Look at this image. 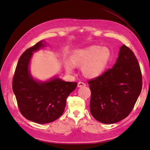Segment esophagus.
Segmentation results:
<instances>
[{"instance_id": "obj_1", "label": "esophagus", "mask_w": 150, "mask_h": 150, "mask_svg": "<svg viewBox=\"0 0 150 150\" xmlns=\"http://www.w3.org/2000/svg\"><path fill=\"white\" fill-rule=\"evenodd\" d=\"M86 84L85 83L83 82H79L78 83V85H77V87H85Z\"/></svg>"}]
</instances>
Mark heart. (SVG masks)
<instances>
[{"label":"heart","instance_id":"obj_1","mask_svg":"<svg viewBox=\"0 0 150 150\" xmlns=\"http://www.w3.org/2000/svg\"><path fill=\"white\" fill-rule=\"evenodd\" d=\"M110 59V52L107 47L98 45L75 50L70 55V61L65 60L64 66L67 72L71 73L74 67H82L81 70L85 77L95 78L105 71Z\"/></svg>","mask_w":150,"mask_h":150}]
</instances>
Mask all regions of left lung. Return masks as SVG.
Wrapping results in <instances>:
<instances>
[{"instance_id": "8db88e82", "label": "left lung", "mask_w": 150, "mask_h": 150, "mask_svg": "<svg viewBox=\"0 0 150 150\" xmlns=\"http://www.w3.org/2000/svg\"><path fill=\"white\" fill-rule=\"evenodd\" d=\"M88 83L91 113L96 120L114 124L126 118L142 88L140 67L134 52L124 44L113 67Z\"/></svg>"}]
</instances>
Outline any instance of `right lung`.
Masks as SVG:
<instances>
[{"label":"right lung","mask_w":150,"mask_h":150,"mask_svg":"<svg viewBox=\"0 0 150 150\" xmlns=\"http://www.w3.org/2000/svg\"><path fill=\"white\" fill-rule=\"evenodd\" d=\"M45 45L40 41L21 55L12 80V90L20 113L28 120L42 124L62 116L67 98L77 85L76 82H66L57 77L45 82L34 79L29 71L30 59L33 52Z\"/></svg>","instance_id":"1"}]
</instances>
